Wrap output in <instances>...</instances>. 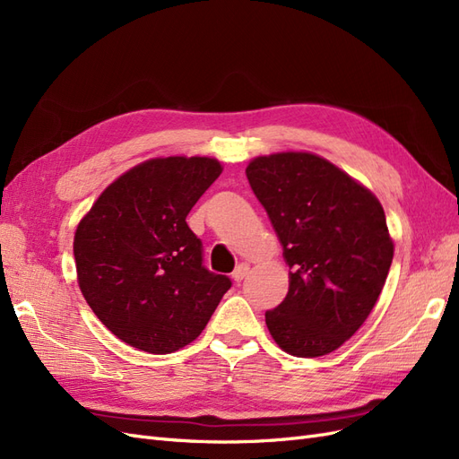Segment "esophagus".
<instances>
[{"label":"esophagus","instance_id":"1","mask_svg":"<svg viewBox=\"0 0 459 459\" xmlns=\"http://www.w3.org/2000/svg\"><path fill=\"white\" fill-rule=\"evenodd\" d=\"M248 270H251V268H248V264L241 262V264H239V266H238V268H235V270H233V273H231V277H233V281H235V283H241V281L245 280V275L248 273Z\"/></svg>","mask_w":459,"mask_h":459}]
</instances>
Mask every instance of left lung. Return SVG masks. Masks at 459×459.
Masks as SVG:
<instances>
[{
    "label": "left lung",
    "instance_id": "1",
    "mask_svg": "<svg viewBox=\"0 0 459 459\" xmlns=\"http://www.w3.org/2000/svg\"><path fill=\"white\" fill-rule=\"evenodd\" d=\"M289 264V293L266 312L289 354L337 351L366 322L391 270L394 245L369 189L312 152H275L247 166Z\"/></svg>",
    "mask_w": 459,
    "mask_h": 459
}]
</instances>
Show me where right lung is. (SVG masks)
Listing matches in <instances>:
<instances>
[{
	"instance_id": "right-lung-1",
	"label": "right lung",
	"mask_w": 459,
	"mask_h": 459,
	"mask_svg": "<svg viewBox=\"0 0 459 459\" xmlns=\"http://www.w3.org/2000/svg\"><path fill=\"white\" fill-rule=\"evenodd\" d=\"M220 174L208 157L151 159L115 179L76 228L82 295L134 349H184L231 287L203 266V243L186 221Z\"/></svg>"
}]
</instances>
